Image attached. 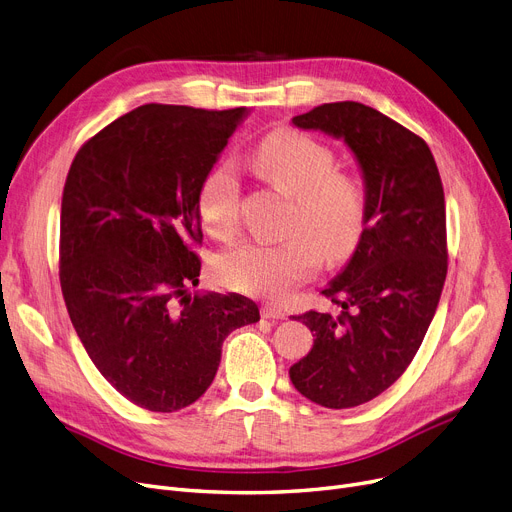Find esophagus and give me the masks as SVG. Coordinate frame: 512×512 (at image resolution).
<instances>
[{"instance_id": "34e87169", "label": "esophagus", "mask_w": 512, "mask_h": 512, "mask_svg": "<svg viewBox=\"0 0 512 512\" xmlns=\"http://www.w3.org/2000/svg\"><path fill=\"white\" fill-rule=\"evenodd\" d=\"M261 315L265 319H286V311L282 307H276V305H263Z\"/></svg>"}]
</instances>
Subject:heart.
<instances>
[{
  "mask_svg": "<svg viewBox=\"0 0 512 512\" xmlns=\"http://www.w3.org/2000/svg\"><path fill=\"white\" fill-rule=\"evenodd\" d=\"M334 151L299 130H276L261 139L247 164L290 197L286 238L242 240L213 259L220 284L265 299H284L311 280L324 263L351 257L367 228V195L357 176L334 168ZM203 228L230 238L238 228L240 178L230 161L215 164L195 199Z\"/></svg>",
  "mask_w": 512,
  "mask_h": 512,
  "instance_id": "heart-1",
  "label": "heart"
}]
</instances>
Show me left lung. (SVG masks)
Returning a JSON list of instances; mask_svg holds the SVG:
<instances>
[{"instance_id": "1", "label": "left lung", "mask_w": 512, "mask_h": 512, "mask_svg": "<svg viewBox=\"0 0 512 512\" xmlns=\"http://www.w3.org/2000/svg\"><path fill=\"white\" fill-rule=\"evenodd\" d=\"M292 122L344 139L365 178V234L321 290L340 311L294 315L315 340L288 371L311 402L353 409L405 373L432 324L448 270L444 188L419 134L369 105L324 103Z\"/></svg>"}]
</instances>
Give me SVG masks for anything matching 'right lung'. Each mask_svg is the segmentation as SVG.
<instances>
[{"label": "right lung", "mask_w": 512, "mask_h": 512, "mask_svg": "<svg viewBox=\"0 0 512 512\" xmlns=\"http://www.w3.org/2000/svg\"><path fill=\"white\" fill-rule=\"evenodd\" d=\"M247 107L147 103L78 149L62 195L60 284L87 355L153 413L205 394L226 336L259 321L240 294H188L203 242L195 199Z\"/></svg>", "instance_id": "1"}]
</instances>
